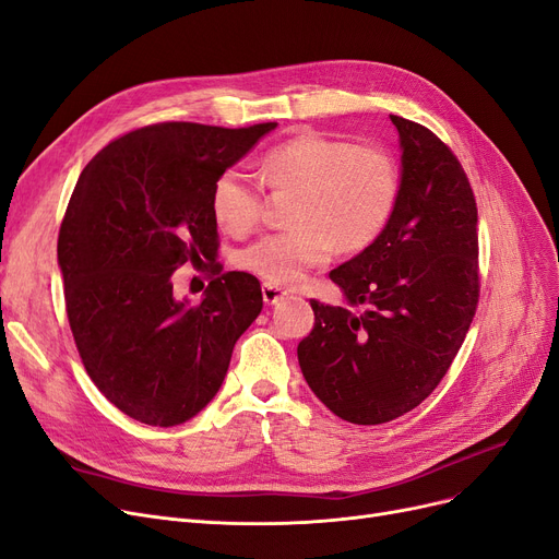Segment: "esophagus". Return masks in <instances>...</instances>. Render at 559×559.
I'll return each mask as SVG.
<instances>
[{
	"label": "esophagus",
	"mask_w": 559,
	"mask_h": 559,
	"mask_svg": "<svg viewBox=\"0 0 559 559\" xmlns=\"http://www.w3.org/2000/svg\"><path fill=\"white\" fill-rule=\"evenodd\" d=\"M287 295H289L287 289H283V287L274 285V283H262V301H264L266 306H276V304L283 301Z\"/></svg>",
	"instance_id": "1"
}]
</instances>
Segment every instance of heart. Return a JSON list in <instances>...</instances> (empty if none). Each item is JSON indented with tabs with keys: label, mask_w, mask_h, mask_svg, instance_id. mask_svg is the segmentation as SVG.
<instances>
[{
	"label": "heart",
	"mask_w": 559,
	"mask_h": 559,
	"mask_svg": "<svg viewBox=\"0 0 559 559\" xmlns=\"http://www.w3.org/2000/svg\"><path fill=\"white\" fill-rule=\"evenodd\" d=\"M260 171L272 187L299 191L289 212L295 228L262 237L235 258L239 270L274 285L299 283L331 258L335 245L343 251L370 247L400 199L391 153L318 132L274 145L260 159ZM212 214L233 237L253 233L262 216L260 189L247 174L226 168L212 187Z\"/></svg>",
	"instance_id": "1"
}]
</instances>
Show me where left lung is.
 <instances>
[{"mask_svg":"<svg viewBox=\"0 0 559 559\" xmlns=\"http://www.w3.org/2000/svg\"><path fill=\"white\" fill-rule=\"evenodd\" d=\"M400 132V199L385 230L329 276L347 306L310 301L301 372L337 418L391 423L431 395L475 318L477 205L448 145L414 120Z\"/></svg>","mask_w":559,"mask_h":559,"instance_id":"1","label":"left lung"}]
</instances>
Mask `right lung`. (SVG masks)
I'll return each instance as SVG.
<instances>
[{
	"label": "right lung",
	"instance_id": "add662e5",
	"mask_svg": "<svg viewBox=\"0 0 559 559\" xmlns=\"http://www.w3.org/2000/svg\"><path fill=\"white\" fill-rule=\"evenodd\" d=\"M274 128H139L105 145L72 191L57 245L70 331L98 391L143 425L205 408L262 310L247 272L216 270L199 306L174 297L171 276L216 251L212 187Z\"/></svg>",
	"mask_w": 559,
	"mask_h": 559
}]
</instances>
